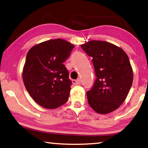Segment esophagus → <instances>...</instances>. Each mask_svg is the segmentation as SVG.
I'll list each match as a JSON object with an SVG mask.
<instances>
[{
	"instance_id": "1",
	"label": "esophagus",
	"mask_w": 148,
	"mask_h": 148,
	"mask_svg": "<svg viewBox=\"0 0 148 148\" xmlns=\"http://www.w3.org/2000/svg\"><path fill=\"white\" fill-rule=\"evenodd\" d=\"M72 83L75 85H80L81 84V80L80 79H77V80H72Z\"/></svg>"
}]
</instances>
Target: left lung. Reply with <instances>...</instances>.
Listing matches in <instances>:
<instances>
[{
    "instance_id": "left-lung-1",
    "label": "left lung",
    "mask_w": 148,
    "mask_h": 148,
    "mask_svg": "<svg viewBox=\"0 0 148 148\" xmlns=\"http://www.w3.org/2000/svg\"><path fill=\"white\" fill-rule=\"evenodd\" d=\"M92 58L96 80L87 92L88 104L96 112L108 114L125 100L133 82L129 57L122 49L109 42L91 40L81 45Z\"/></svg>"
}]
</instances>
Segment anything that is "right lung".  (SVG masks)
Listing matches in <instances>:
<instances>
[{"label":"right lung","mask_w":148,"mask_h":148,"mask_svg":"<svg viewBox=\"0 0 148 148\" xmlns=\"http://www.w3.org/2000/svg\"><path fill=\"white\" fill-rule=\"evenodd\" d=\"M74 47L57 38L35 45L28 52L23 79L28 93L40 106L55 109L68 100L72 82L63 63Z\"/></svg>","instance_id":"1"}]
</instances>
